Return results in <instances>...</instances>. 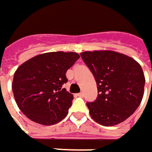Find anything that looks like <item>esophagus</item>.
<instances>
[{"label": "esophagus", "instance_id": "esophagus-1", "mask_svg": "<svg viewBox=\"0 0 152 152\" xmlns=\"http://www.w3.org/2000/svg\"><path fill=\"white\" fill-rule=\"evenodd\" d=\"M76 96H79V97H83V92H80V93L76 94Z\"/></svg>", "mask_w": 152, "mask_h": 152}]
</instances>
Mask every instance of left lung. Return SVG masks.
Instances as JSON below:
<instances>
[{
    "mask_svg": "<svg viewBox=\"0 0 152 152\" xmlns=\"http://www.w3.org/2000/svg\"><path fill=\"white\" fill-rule=\"evenodd\" d=\"M95 76L98 96L87 103L93 120L104 126L118 124L134 113L143 99L145 78L140 64L112 50L81 53Z\"/></svg>",
    "mask_w": 152,
    "mask_h": 152,
    "instance_id": "left-lung-1",
    "label": "left lung"
}]
</instances>
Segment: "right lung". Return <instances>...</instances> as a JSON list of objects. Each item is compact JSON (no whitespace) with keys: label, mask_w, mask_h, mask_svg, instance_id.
<instances>
[{"label":"right lung","mask_w":152,"mask_h":152,"mask_svg":"<svg viewBox=\"0 0 152 152\" xmlns=\"http://www.w3.org/2000/svg\"><path fill=\"white\" fill-rule=\"evenodd\" d=\"M79 58L76 52H48L18 67L12 90L26 117L42 125H52L67 116L74 96L62 85L68 81L67 70Z\"/></svg>","instance_id":"right-lung-1"}]
</instances>
